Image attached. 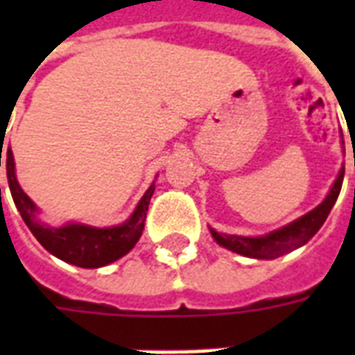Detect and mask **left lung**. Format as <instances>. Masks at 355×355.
I'll list each match as a JSON object with an SVG mask.
<instances>
[{
    "mask_svg": "<svg viewBox=\"0 0 355 355\" xmlns=\"http://www.w3.org/2000/svg\"><path fill=\"white\" fill-rule=\"evenodd\" d=\"M344 169L338 173L335 184L331 188V192L325 198V201L318 205V207L310 211L308 215L300 216L295 223L287 224L282 230H275L268 234L264 238H241V236H226V234H218V232L211 230L213 238L216 243H220L226 249H230L234 253L243 254V257H251V259H275L282 254L289 253L297 247L304 245L308 239L313 238V234L320 230L325 218L331 213V209L335 205L336 198L343 188Z\"/></svg>",
    "mask_w": 355,
    "mask_h": 355,
    "instance_id": "1",
    "label": "left lung"
}]
</instances>
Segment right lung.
Returning <instances> with one entry per match:
<instances>
[{"label": "right lung", "mask_w": 355, "mask_h": 355, "mask_svg": "<svg viewBox=\"0 0 355 355\" xmlns=\"http://www.w3.org/2000/svg\"><path fill=\"white\" fill-rule=\"evenodd\" d=\"M3 139V137H1ZM1 152L0 150V167H1ZM7 163V178H9V190H11L12 201L19 209L22 220L26 223L30 232L34 234L35 239L42 243L51 254L58 257L60 261L70 262L80 268H101L110 262L121 259L123 254L131 251L135 243L139 241L144 230V220H146V211L154 193V186L144 193V198L135 209L131 218L121 226L114 228H91L83 224H68L62 228H51L45 224L35 220V205L15 177V162H12L11 148H7L3 154Z\"/></svg>", "instance_id": "obj_1"}]
</instances>
